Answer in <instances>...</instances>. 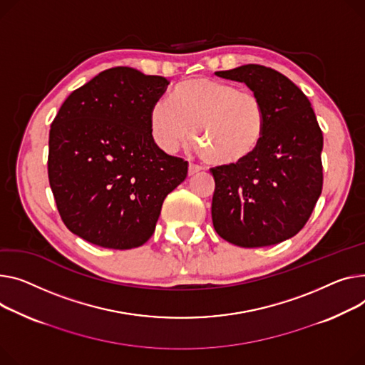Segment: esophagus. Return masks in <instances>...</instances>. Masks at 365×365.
<instances>
[{
	"label": "esophagus",
	"instance_id": "1",
	"mask_svg": "<svg viewBox=\"0 0 365 365\" xmlns=\"http://www.w3.org/2000/svg\"><path fill=\"white\" fill-rule=\"evenodd\" d=\"M200 170H202V167L201 165H198V164H189V176H193L195 173H198Z\"/></svg>",
	"mask_w": 365,
	"mask_h": 365
}]
</instances>
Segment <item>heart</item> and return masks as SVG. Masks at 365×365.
Instances as JSON below:
<instances>
[{
    "label": "heart",
    "instance_id": "1",
    "mask_svg": "<svg viewBox=\"0 0 365 365\" xmlns=\"http://www.w3.org/2000/svg\"><path fill=\"white\" fill-rule=\"evenodd\" d=\"M212 165L232 167L250 160L261 147L267 114L259 96L237 85L208 78L178 83L170 101H157L150 129L158 147L175 153L189 138Z\"/></svg>",
    "mask_w": 365,
    "mask_h": 365
}]
</instances>
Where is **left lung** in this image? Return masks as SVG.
I'll return each mask as SVG.
<instances>
[{"instance_id":"left-lung-1","label":"left lung","mask_w":365,"mask_h":365,"mask_svg":"<svg viewBox=\"0 0 365 365\" xmlns=\"http://www.w3.org/2000/svg\"><path fill=\"white\" fill-rule=\"evenodd\" d=\"M215 75L259 96L267 128L250 160L210 168L214 229L242 248L276 245L305 226L322 195L323 132L304 92L282 73L247 64Z\"/></svg>"}]
</instances>
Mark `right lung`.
I'll return each mask as SVG.
<instances>
[{"instance_id":"right-lung-1","label":"right lung","mask_w":365,"mask_h":365,"mask_svg":"<svg viewBox=\"0 0 365 365\" xmlns=\"http://www.w3.org/2000/svg\"><path fill=\"white\" fill-rule=\"evenodd\" d=\"M170 82L113 67L73 91L51 123L48 179L66 227L93 245L132 250L154 230L187 161L165 154L150 113Z\"/></svg>"}]
</instances>
